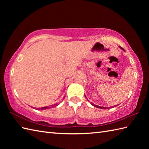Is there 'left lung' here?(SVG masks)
<instances>
[{
  "instance_id": "1",
  "label": "left lung",
  "mask_w": 149,
  "mask_h": 149,
  "mask_svg": "<svg viewBox=\"0 0 149 149\" xmlns=\"http://www.w3.org/2000/svg\"><path fill=\"white\" fill-rule=\"evenodd\" d=\"M120 49H123V48H122V47H120ZM86 97V96H85ZM91 104H92V105L93 106H95V107H98V108H100V109H108V107H101V106H97V105H95L94 104H93V103H91Z\"/></svg>"
}]
</instances>
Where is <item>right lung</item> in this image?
Returning a JSON list of instances; mask_svg holds the SVG:
<instances>
[{"mask_svg":"<svg viewBox=\"0 0 149 149\" xmlns=\"http://www.w3.org/2000/svg\"><path fill=\"white\" fill-rule=\"evenodd\" d=\"M58 105V103H57V104H54V105H52V106L50 107H56V106H57ZM50 107H48V106H46V107H41V108H38V109H42V110H43V109H49V108H50Z\"/></svg>","mask_w":149,"mask_h":149,"instance_id":"1","label":"right lung"}]
</instances>
